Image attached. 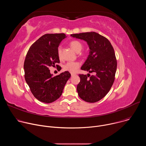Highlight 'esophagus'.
Returning <instances> with one entry per match:
<instances>
[{
  "mask_svg": "<svg viewBox=\"0 0 146 146\" xmlns=\"http://www.w3.org/2000/svg\"><path fill=\"white\" fill-rule=\"evenodd\" d=\"M75 75H76V74H74V73H72V74H71L72 77H73V76H75Z\"/></svg>",
  "mask_w": 146,
  "mask_h": 146,
  "instance_id": "esophagus-1",
  "label": "esophagus"
}]
</instances>
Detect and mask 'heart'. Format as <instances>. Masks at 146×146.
<instances>
[{
    "mask_svg": "<svg viewBox=\"0 0 146 146\" xmlns=\"http://www.w3.org/2000/svg\"><path fill=\"white\" fill-rule=\"evenodd\" d=\"M70 47L77 53L80 52L83 46L81 42L77 40H73L70 42ZM57 54L58 56L59 59H61L62 58V47L60 46L58 47L57 49ZM80 66V64L78 62H69L66 64L64 66V69L66 70L69 71L71 73H75L77 69L79 68Z\"/></svg>",
    "mask_w": 146,
    "mask_h": 146,
    "instance_id": "obj_1",
    "label": "heart"
}]
</instances>
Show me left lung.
<instances>
[{
  "instance_id": "8db88e82",
  "label": "left lung",
  "mask_w": 146,
  "mask_h": 146,
  "mask_svg": "<svg viewBox=\"0 0 146 146\" xmlns=\"http://www.w3.org/2000/svg\"><path fill=\"white\" fill-rule=\"evenodd\" d=\"M70 36L87 43L90 54L81 69L94 73L78 75V95L86 102H96L107 95L114 81L117 63L114 48L108 38L94 32Z\"/></svg>"
}]
</instances>
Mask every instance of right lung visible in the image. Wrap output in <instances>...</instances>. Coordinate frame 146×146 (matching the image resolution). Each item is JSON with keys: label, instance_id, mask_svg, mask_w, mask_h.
Here are the masks:
<instances>
[{"label": "right lung", "instance_id": "1", "mask_svg": "<svg viewBox=\"0 0 146 146\" xmlns=\"http://www.w3.org/2000/svg\"><path fill=\"white\" fill-rule=\"evenodd\" d=\"M64 33L46 34L40 37L29 48L24 65L25 79L33 96L46 103L57 100L63 92L71 74L65 71L53 77L49 67L59 63L57 49Z\"/></svg>", "mask_w": 146, "mask_h": 146}]
</instances>
